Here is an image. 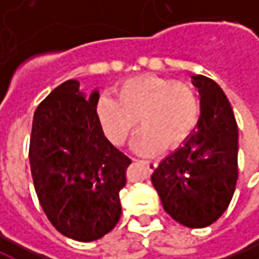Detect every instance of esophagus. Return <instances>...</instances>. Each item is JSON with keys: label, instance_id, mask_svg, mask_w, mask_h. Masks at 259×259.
<instances>
[{"label": "esophagus", "instance_id": "1", "mask_svg": "<svg viewBox=\"0 0 259 259\" xmlns=\"http://www.w3.org/2000/svg\"><path fill=\"white\" fill-rule=\"evenodd\" d=\"M135 161H140V158H135ZM144 162L147 163V166L150 168V170H154V169L158 166V161L157 159H146Z\"/></svg>", "mask_w": 259, "mask_h": 259}]
</instances>
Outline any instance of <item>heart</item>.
<instances>
[{
    "label": "heart",
    "instance_id": "obj_1",
    "mask_svg": "<svg viewBox=\"0 0 259 259\" xmlns=\"http://www.w3.org/2000/svg\"><path fill=\"white\" fill-rule=\"evenodd\" d=\"M104 129L116 143L135 133L140 116L146 129L136 141L141 152L179 146L190 139L200 123L202 105L198 91L190 83L157 74H141L122 83L119 97H102L98 104Z\"/></svg>",
    "mask_w": 259,
    "mask_h": 259
}]
</instances>
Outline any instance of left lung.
<instances>
[{
	"label": "left lung",
	"mask_w": 259,
	"mask_h": 259,
	"mask_svg": "<svg viewBox=\"0 0 259 259\" xmlns=\"http://www.w3.org/2000/svg\"><path fill=\"white\" fill-rule=\"evenodd\" d=\"M201 96L200 123L190 139L158 165L152 185L163 209L187 228L209 226L230 204L237 182L239 133L223 90L209 77L193 76Z\"/></svg>",
	"instance_id": "1"
}]
</instances>
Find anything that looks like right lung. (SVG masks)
I'll return each mask as SVG.
<instances>
[{"label":"right lung","mask_w":259,"mask_h":259,"mask_svg":"<svg viewBox=\"0 0 259 259\" xmlns=\"http://www.w3.org/2000/svg\"><path fill=\"white\" fill-rule=\"evenodd\" d=\"M98 91L85 97L77 80L54 89L37 107L29 159L42 211L59 233L77 241L101 239L118 223L126 154L104 136Z\"/></svg>","instance_id":"1"}]
</instances>
